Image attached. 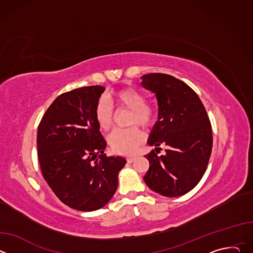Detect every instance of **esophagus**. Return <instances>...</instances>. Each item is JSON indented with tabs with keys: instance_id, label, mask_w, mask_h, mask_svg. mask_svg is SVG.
<instances>
[{
	"instance_id": "34e87169",
	"label": "esophagus",
	"mask_w": 253,
	"mask_h": 253,
	"mask_svg": "<svg viewBox=\"0 0 253 253\" xmlns=\"http://www.w3.org/2000/svg\"><path fill=\"white\" fill-rule=\"evenodd\" d=\"M134 160H135V157H134V156H131V157H128V158H127V161H128L129 163H132Z\"/></svg>"
}]
</instances>
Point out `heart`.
Here are the masks:
<instances>
[{
  "mask_svg": "<svg viewBox=\"0 0 253 253\" xmlns=\"http://www.w3.org/2000/svg\"><path fill=\"white\" fill-rule=\"evenodd\" d=\"M108 99L114 102L121 109L130 111L129 124H138L141 127H149L155 117L154 108L145 102L144 95L133 88H125L117 91ZM95 119L99 128L103 131L109 130L113 123L112 107L105 98H101L95 108ZM143 136L137 127L127 129H115L107 137L111 149L119 154H130L142 142Z\"/></svg>",
  "mask_w": 253,
  "mask_h": 253,
  "instance_id": "1",
  "label": "heart"
}]
</instances>
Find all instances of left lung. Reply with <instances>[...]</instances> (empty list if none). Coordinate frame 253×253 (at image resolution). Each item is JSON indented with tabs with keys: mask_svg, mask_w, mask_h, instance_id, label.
I'll list each match as a JSON object with an SVG mask.
<instances>
[{
	"mask_svg": "<svg viewBox=\"0 0 253 253\" xmlns=\"http://www.w3.org/2000/svg\"><path fill=\"white\" fill-rule=\"evenodd\" d=\"M141 85L155 94L158 120L147 141L154 150L145 157L149 170L144 176L147 186L166 197L181 196L201 180L212 150V131L205 108L198 95L173 76L151 73L142 76ZM157 152V151H156Z\"/></svg>",
	"mask_w": 253,
	"mask_h": 253,
	"instance_id": "8db88e82",
	"label": "left lung"
}]
</instances>
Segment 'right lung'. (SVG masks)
Masks as SVG:
<instances>
[{
  "mask_svg": "<svg viewBox=\"0 0 253 253\" xmlns=\"http://www.w3.org/2000/svg\"><path fill=\"white\" fill-rule=\"evenodd\" d=\"M104 90L89 86L61 94L38 127L43 177L64 204L80 211L98 210L110 201L126 164L121 156L104 154L107 144L95 119Z\"/></svg>",
  "mask_w": 253,
  "mask_h": 253,
  "instance_id": "add662e5",
  "label": "right lung"
}]
</instances>
